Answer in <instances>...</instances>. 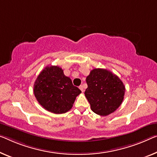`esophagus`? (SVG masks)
Segmentation results:
<instances>
[{
  "mask_svg": "<svg viewBox=\"0 0 157 157\" xmlns=\"http://www.w3.org/2000/svg\"><path fill=\"white\" fill-rule=\"evenodd\" d=\"M79 88H80V90L82 91V92H83V91H84V88H83V86H79Z\"/></svg>",
  "mask_w": 157,
  "mask_h": 157,
  "instance_id": "obj_1",
  "label": "esophagus"
}]
</instances>
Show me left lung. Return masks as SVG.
Segmentation results:
<instances>
[{"label": "left lung", "mask_w": 157, "mask_h": 157, "mask_svg": "<svg viewBox=\"0 0 157 157\" xmlns=\"http://www.w3.org/2000/svg\"><path fill=\"white\" fill-rule=\"evenodd\" d=\"M85 95L93 112L107 116L117 110L124 100L125 86L114 74L105 69H94L86 77Z\"/></svg>", "instance_id": "left-lung-1"}]
</instances>
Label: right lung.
Returning <instances> with one entry per match:
<instances>
[{"label": "right lung", "instance_id": "obj_1", "mask_svg": "<svg viewBox=\"0 0 157 157\" xmlns=\"http://www.w3.org/2000/svg\"><path fill=\"white\" fill-rule=\"evenodd\" d=\"M81 93L58 66L45 67L33 85V93L38 103L48 112L57 114L70 110Z\"/></svg>", "mask_w": 157, "mask_h": 157}]
</instances>
